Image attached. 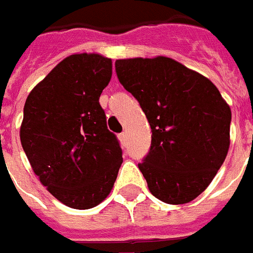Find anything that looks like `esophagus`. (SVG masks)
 Returning <instances> with one entry per match:
<instances>
[{
	"instance_id": "obj_1",
	"label": "esophagus",
	"mask_w": 253,
	"mask_h": 253,
	"mask_svg": "<svg viewBox=\"0 0 253 253\" xmlns=\"http://www.w3.org/2000/svg\"><path fill=\"white\" fill-rule=\"evenodd\" d=\"M119 141L122 142V145H126V142H127V134H126V132H122V134H119Z\"/></svg>"
}]
</instances>
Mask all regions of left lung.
<instances>
[{
	"label": "left lung",
	"mask_w": 253,
	"mask_h": 253,
	"mask_svg": "<svg viewBox=\"0 0 253 253\" xmlns=\"http://www.w3.org/2000/svg\"><path fill=\"white\" fill-rule=\"evenodd\" d=\"M115 69L152 128L150 152L138 164L149 191L169 205L194 201L226 159L230 107L209 78L172 58L116 59Z\"/></svg>",
	"instance_id": "left-lung-1"
}]
</instances>
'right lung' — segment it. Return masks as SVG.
<instances>
[{"label":"right lung","mask_w":253,"mask_h":253,"mask_svg":"<svg viewBox=\"0 0 253 253\" xmlns=\"http://www.w3.org/2000/svg\"><path fill=\"white\" fill-rule=\"evenodd\" d=\"M111 77V58L73 54L25 100L23 149L42 184L72 209L86 210L104 201L123 163L99 103Z\"/></svg>","instance_id":"obj_1"}]
</instances>
